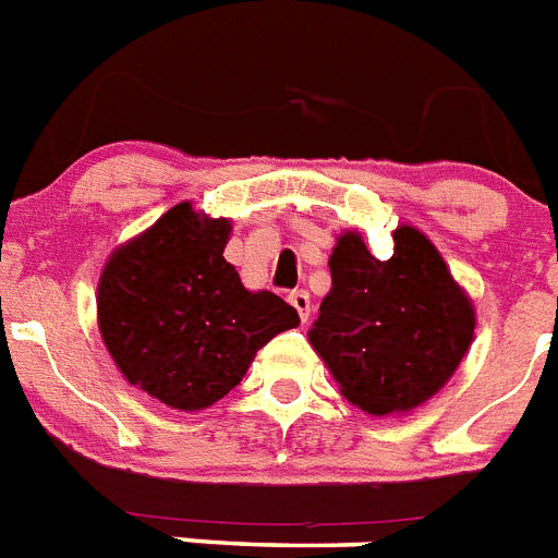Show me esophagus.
Returning <instances> with one entry per match:
<instances>
[{
  "label": "esophagus",
  "instance_id": "obj_1",
  "mask_svg": "<svg viewBox=\"0 0 558 558\" xmlns=\"http://www.w3.org/2000/svg\"><path fill=\"white\" fill-rule=\"evenodd\" d=\"M289 303H292V306L298 308V315H301V320L306 323L308 315H312V298H308L306 289H294V292L289 294Z\"/></svg>",
  "mask_w": 558,
  "mask_h": 558
}]
</instances>
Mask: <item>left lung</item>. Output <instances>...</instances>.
<instances>
[{
	"instance_id": "left-lung-1",
	"label": "left lung",
	"mask_w": 558,
	"mask_h": 558,
	"mask_svg": "<svg viewBox=\"0 0 558 558\" xmlns=\"http://www.w3.org/2000/svg\"><path fill=\"white\" fill-rule=\"evenodd\" d=\"M329 269L331 292L308 340L345 400L383 416L437 395L474 340V306L434 243L400 227L395 255L377 260L345 232Z\"/></svg>"
}]
</instances>
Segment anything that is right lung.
<instances>
[{"instance_id": "1", "label": "right lung", "mask_w": 558, "mask_h": 558, "mask_svg": "<svg viewBox=\"0 0 558 558\" xmlns=\"http://www.w3.org/2000/svg\"><path fill=\"white\" fill-rule=\"evenodd\" d=\"M227 238L229 221L178 204L116 250L98 280V329L116 366L172 409L227 397L255 351L301 323L275 292L243 289Z\"/></svg>"}]
</instances>
